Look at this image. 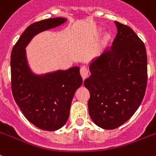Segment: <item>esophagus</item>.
Masks as SVG:
<instances>
[{"mask_svg":"<svg viewBox=\"0 0 156 156\" xmlns=\"http://www.w3.org/2000/svg\"><path fill=\"white\" fill-rule=\"evenodd\" d=\"M80 74L81 76H82V78H83V80H85L87 77L88 76V69L86 66H82L81 67L80 69Z\"/></svg>","mask_w":156,"mask_h":156,"instance_id":"34e87169","label":"esophagus"}]
</instances>
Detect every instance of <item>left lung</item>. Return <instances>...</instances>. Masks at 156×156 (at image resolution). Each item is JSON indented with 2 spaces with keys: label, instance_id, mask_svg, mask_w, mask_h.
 I'll list each match as a JSON object with an SVG mask.
<instances>
[{
  "label": "left lung",
  "instance_id": "left-lung-1",
  "mask_svg": "<svg viewBox=\"0 0 156 156\" xmlns=\"http://www.w3.org/2000/svg\"><path fill=\"white\" fill-rule=\"evenodd\" d=\"M112 45L90 64L84 81L90 91L88 109L99 127L112 130L132 116L144 99L147 82L146 48L131 28L115 21Z\"/></svg>",
  "mask_w": 156,
  "mask_h": 156
}]
</instances>
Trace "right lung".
I'll use <instances>...</instances> for the list:
<instances>
[{
	"instance_id": "1",
	"label": "right lung",
	"mask_w": 156,
	"mask_h": 156,
	"mask_svg": "<svg viewBox=\"0 0 156 156\" xmlns=\"http://www.w3.org/2000/svg\"><path fill=\"white\" fill-rule=\"evenodd\" d=\"M66 21V18L55 17L29 25L11 53V85L15 102L31 123L45 131H56L66 122L74 93L82 83L80 69L74 66L35 74L28 65L25 47L35 35Z\"/></svg>"
}]
</instances>
